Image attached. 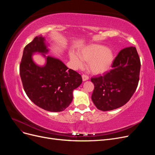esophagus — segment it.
I'll list each match as a JSON object with an SVG mask.
<instances>
[{"mask_svg":"<svg viewBox=\"0 0 155 155\" xmlns=\"http://www.w3.org/2000/svg\"><path fill=\"white\" fill-rule=\"evenodd\" d=\"M82 78H83V81H85L88 80L89 78H88V76H87V75H86V74H83V75H82Z\"/></svg>","mask_w":155,"mask_h":155,"instance_id":"obj_1","label":"esophagus"}]
</instances>
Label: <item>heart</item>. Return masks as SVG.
Returning a JSON list of instances; mask_svg holds the SVG:
<instances>
[{"label": "heart", "mask_w": 155, "mask_h": 155, "mask_svg": "<svg viewBox=\"0 0 155 155\" xmlns=\"http://www.w3.org/2000/svg\"><path fill=\"white\" fill-rule=\"evenodd\" d=\"M81 59L74 52L70 55L72 61L76 65L81 64V60L89 62L88 67L91 72L101 74L109 69L114 59L112 51L104 46L92 45L83 49L79 54Z\"/></svg>", "instance_id": "1"}]
</instances>
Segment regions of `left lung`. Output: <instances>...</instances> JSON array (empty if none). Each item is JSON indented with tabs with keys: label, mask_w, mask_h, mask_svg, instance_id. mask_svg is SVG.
<instances>
[{
	"label": "left lung",
	"mask_w": 155,
	"mask_h": 155,
	"mask_svg": "<svg viewBox=\"0 0 155 155\" xmlns=\"http://www.w3.org/2000/svg\"><path fill=\"white\" fill-rule=\"evenodd\" d=\"M140 66L137 48L130 46L119 51L109 72L92 78V100L97 109L111 110L126 104L137 90Z\"/></svg>",
	"instance_id": "8db88e82"
}]
</instances>
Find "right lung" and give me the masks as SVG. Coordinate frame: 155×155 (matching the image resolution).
I'll return each instance as SVG.
<instances>
[{
    "mask_svg": "<svg viewBox=\"0 0 155 155\" xmlns=\"http://www.w3.org/2000/svg\"><path fill=\"white\" fill-rule=\"evenodd\" d=\"M45 38L35 37L23 51L19 72L23 88L36 105L50 112L64 110L72 102L73 91L82 83V77L60 60L48 56L45 67L31 59L34 52L47 53Z\"/></svg>",
    "mask_w": 155,
    "mask_h": 155,
    "instance_id": "1",
    "label": "right lung"
}]
</instances>
